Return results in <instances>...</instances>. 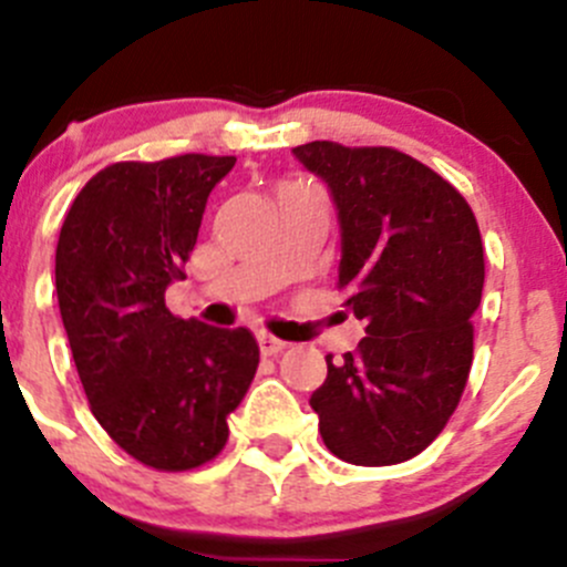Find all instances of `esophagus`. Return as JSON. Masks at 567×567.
<instances>
[{
	"instance_id": "34e87169",
	"label": "esophagus",
	"mask_w": 567,
	"mask_h": 567,
	"mask_svg": "<svg viewBox=\"0 0 567 567\" xmlns=\"http://www.w3.org/2000/svg\"><path fill=\"white\" fill-rule=\"evenodd\" d=\"M257 346H260L262 357H277V353H282L285 348H288V342L277 340V337H271V334H260L257 337Z\"/></svg>"
}]
</instances>
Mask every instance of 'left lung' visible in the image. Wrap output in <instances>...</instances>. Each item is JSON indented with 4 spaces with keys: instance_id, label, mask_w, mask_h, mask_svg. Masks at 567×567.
Returning <instances> with one entry per match:
<instances>
[{
    "instance_id": "1",
    "label": "left lung",
    "mask_w": 567,
    "mask_h": 567,
    "mask_svg": "<svg viewBox=\"0 0 567 567\" xmlns=\"http://www.w3.org/2000/svg\"><path fill=\"white\" fill-rule=\"evenodd\" d=\"M326 183L340 221V288L364 323L340 364L326 357L312 392L323 444L357 466L420 455L458 405L472 368V316L485 279L466 199L392 147H293Z\"/></svg>"
}]
</instances>
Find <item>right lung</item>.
<instances>
[{
  "label": "right lung",
  "mask_w": 567,
  "mask_h": 567,
  "mask_svg": "<svg viewBox=\"0 0 567 567\" xmlns=\"http://www.w3.org/2000/svg\"><path fill=\"white\" fill-rule=\"evenodd\" d=\"M233 167V156L203 153L112 164L76 194L56 241V301L90 409L162 472L221 453L260 362L249 329L175 318L164 301Z\"/></svg>",
  "instance_id": "obj_1"
}]
</instances>
